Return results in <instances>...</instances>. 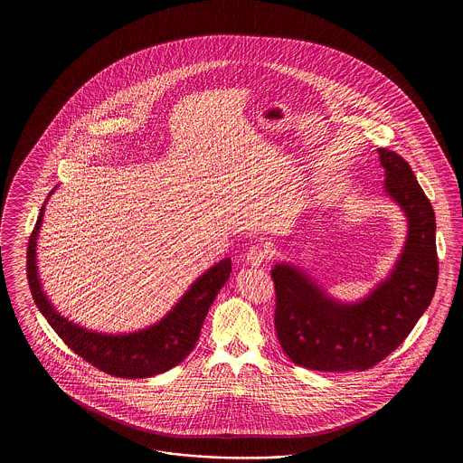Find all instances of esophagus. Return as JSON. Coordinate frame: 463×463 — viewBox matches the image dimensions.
<instances>
[{"mask_svg":"<svg viewBox=\"0 0 463 463\" xmlns=\"http://www.w3.org/2000/svg\"><path fill=\"white\" fill-rule=\"evenodd\" d=\"M269 257V250L265 246H251L248 251H246V264L251 265V267H259V265L264 264L265 259Z\"/></svg>","mask_w":463,"mask_h":463,"instance_id":"obj_1","label":"esophagus"}]
</instances>
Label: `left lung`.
<instances>
[{
  "label": "left lung",
  "mask_w": 463,
  "mask_h": 463,
  "mask_svg": "<svg viewBox=\"0 0 463 463\" xmlns=\"http://www.w3.org/2000/svg\"><path fill=\"white\" fill-rule=\"evenodd\" d=\"M385 170L383 193L408 222L404 246L389 276L357 302L333 298L297 265L272 269L276 331L288 357L317 372H363L404 342L438 287L436 215L410 165L376 149Z\"/></svg>",
  "instance_id": "left-lung-1"
}]
</instances>
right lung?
I'll return each instance as SVG.
<instances>
[{
  "instance_id": "1",
  "label": "right lung",
  "mask_w": 463,
  "mask_h": 463,
  "mask_svg": "<svg viewBox=\"0 0 463 463\" xmlns=\"http://www.w3.org/2000/svg\"><path fill=\"white\" fill-rule=\"evenodd\" d=\"M57 189V187H55ZM48 194V198L55 193ZM44 201L27 246V279L34 304L48 325L66 342L71 351L81 355L95 368L121 378H147L165 373L182 363L194 349L203 321L221 288L231 276V259L203 272L155 325L130 333H102L89 330L64 317L46 297L38 272V236L43 223Z\"/></svg>"
}]
</instances>
